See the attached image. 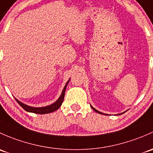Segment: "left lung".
<instances>
[{"mask_svg":"<svg viewBox=\"0 0 153 153\" xmlns=\"http://www.w3.org/2000/svg\"><path fill=\"white\" fill-rule=\"evenodd\" d=\"M91 108H92V109H93V110H94V111H96V112H97V113H99V114H102V113H101V112L98 111H97V110H96V109H95V108H93V107H92V106H91Z\"/></svg>","mask_w":153,"mask_h":153,"instance_id":"obj_1","label":"left lung"}]
</instances>
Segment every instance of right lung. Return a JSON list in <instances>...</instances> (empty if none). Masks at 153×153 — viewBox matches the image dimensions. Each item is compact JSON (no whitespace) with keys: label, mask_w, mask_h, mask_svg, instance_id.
I'll use <instances>...</instances> for the list:
<instances>
[{"label":"right lung","mask_w":153,"mask_h":153,"mask_svg":"<svg viewBox=\"0 0 153 153\" xmlns=\"http://www.w3.org/2000/svg\"><path fill=\"white\" fill-rule=\"evenodd\" d=\"M69 81H70V80H69V81L67 82V83H66L65 86H64L63 91H62V94H61L60 97L57 100V101H56L54 103H53L52 105H51L45 106V107H41V108H33L22 103V102H20L19 100H17V99L15 100L16 101L18 102L19 105L21 106L22 108H23L24 110L26 111L32 112V113H35V114H44L51 113V112H53L57 110V109H59V107L62 105V102H63V100H64V94H65L66 88H67V84H68Z\"/></svg>","instance_id":"right-lung-1"}]
</instances>
